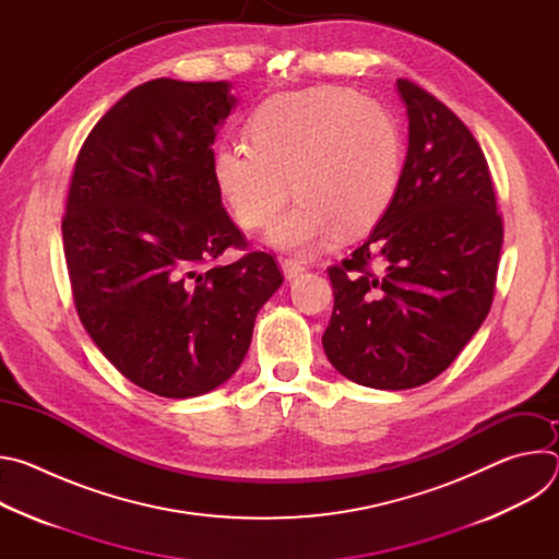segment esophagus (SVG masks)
<instances>
[{"mask_svg": "<svg viewBox=\"0 0 559 559\" xmlns=\"http://www.w3.org/2000/svg\"><path fill=\"white\" fill-rule=\"evenodd\" d=\"M281 267H283V274L287 281L296 278L298 274H302L307 270V263L302 259H283L281 261Z\"/></svg>", "mask_w": 559, "mask_h": 559, "instance_id": "obj_1", "label": "esophagus"}]
</instances>
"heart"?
<instances>
[{"instance_id": "heart-1", "label": "heart", "mask_w": 559, "mask_h": 559, "mask_svg": "<svg viewBox=\"0 0 559 559\" xmlns=\"http://www.w3.org/2000/svg\"><path fill=\"white\" fill-rule=\"evenodd\" d=\"M248 143L214 154V179L236 221L248 229L274 225L270 241L309 250L338 225L345 234L376 223L403 175V132L393 112L347 86H313L274 95L248 123Z\"/></svg>"}]
</instances>
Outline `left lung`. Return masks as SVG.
<instances>
[{
    "instance_id": "left-lung-1",
    "label": "left lung",
    "mask_w": 559,
    "mask_h": 559,
    "mask_svg": "<svg viewBox=\"0 0 559 559\" xmlns=\"http://www.w3.org/2000/svg\"><path fill=\"white\" fill-rule=\"evenodd\" d=\"M395 88L409 119L401 183L367 241L328 270L334 311L323 334L345 378L386 391L433 380L480 330L504 236L475 136L407 79Z\"/></svg>"
}]
</instances>
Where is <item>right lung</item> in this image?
<instances>
[{"instance_id": "1", "label": "right lung", "mask_w": 559, "mask_h": 559, "mask_svg": "<svg viewBox=\"0 0 559 559\" xmlns=\"http://www.w3.org/2000/svg\"><path fill=\"white\" fill-rule=\"evenodd\" d=\"M229 88L166 76L132 88L93 128L70 181L61 234L76 313L128 380L164 397L229 380L283 283L265 252L201 272L248 246L214 179Z\"/></svg>"}]
</instances>
